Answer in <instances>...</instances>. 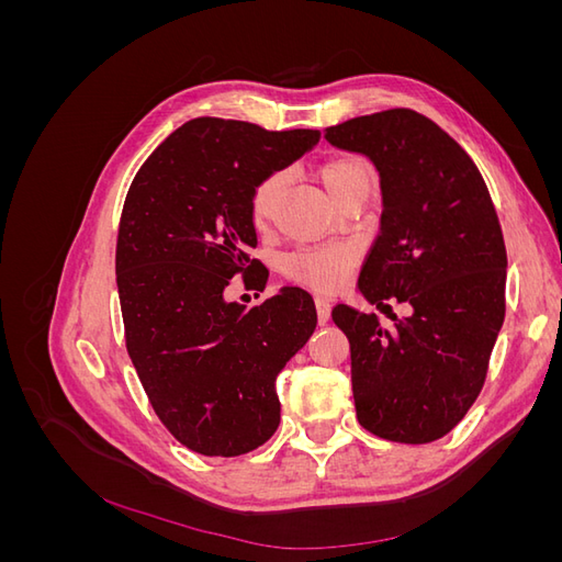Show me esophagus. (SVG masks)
Segmentation results:
<instances>
[{
	"instance_id": "obj_1",
	"label": "esophagus",
	"mask_w": 562,
	"mask_h": 562,
	"mask_svg": "<svg viewBox=\"0 0 562 562\" xmlns=\"http://www.w3.org/2000/svg\"><path fill=\"white\" fill-rule=\"evenodd\" d=\"M316 314H318V323L321 326H326L328 318H330V300L323 297V295H316Z\"/></svg>"
}]
</instances>
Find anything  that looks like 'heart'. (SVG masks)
<instances>
[{
    "mask_svg": "<svg viewBox=\"0 0 562 562\" xmlns=\"http://www.w3.org/2000/svg\"><path fill=\"white\" fill-rule=\"evenodd\" d=\"M283 173H269L258 182L250 199V217L258 227H265L277 211V203L283 190ZM321 180L326 184L330 199L342 196L353 190L370 192L372 166L359 155L333 157L323 164ZM356 265V248L351 244H326V246H307L288 255L283 260V271L297 283L318 288V291H335L342 285Z\"/></svg>",
    "mask_w": 562,
    "mask_h": 562,
    "instance_id": "heart-1",
    "label": "heart"
}]
</instances>
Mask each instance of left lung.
Returning a JSON list of instances; mask_svg holds the SVG:
<instances>
[{"label": "left lung", "mask_w": 562, "mask_h": 562, "mask_svg": "<svg viewBox=\"0 0 562 562\" xmlns=\"http://www.w3.org/2000/svg\"><path fill=\"white\" fill-rule=\"evenodd\" d=\"M326 140L375 164L380 234L359 291L411 314L384 328L375 314L337 304L333 321L351 347L361 427L396 443H431L479 398L504 323L506 248L479 168L431 119L384 110L326 128Z\"/></svg>", "instance_id": "obj_1"}]
</instances>
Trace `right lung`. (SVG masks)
<instances>
[{"label":"right lung","mask_w":562,"mask_h":562,"mask_svg":"<svg viewBox=\"0 0 562 562\" xmlns=\"http://www.w3.org/2000/svg\"><path fill=\"white\" fill-rule=\"evenodd\" d=\"M318 138L199 116L131 182L116 236L126 349L164 427L199 454H246L281 422L277 375L316 328L314 300L288 285L246 310L225 291L236 274L265 288L269 271L248 255L252 192Z\"/></svg>","instance_id":"right-lung-1"}]
</instances>
